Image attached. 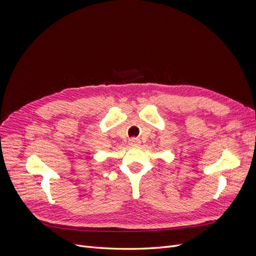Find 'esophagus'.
<instances>
[{
	"mask_svg": "<svg viewBox=\"0 0 256 256\" xmlns=\"http://www.w3.org/2000/svg\"><path fill=\"white\" fill-rule=\"evenodd\" d=\"M130 144L131 145H138V144H140V140H138V138H130Z\"/></svg>",
	"mask_w": 256,
	"mask_h": 256,
	"instance_id": "esophagus-1",
	"label": "esophagus"
}]
</instances>
